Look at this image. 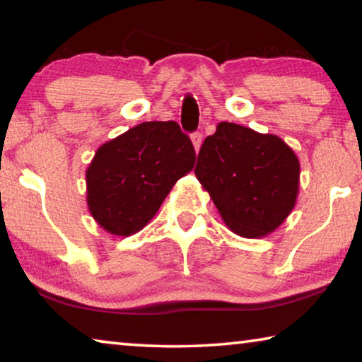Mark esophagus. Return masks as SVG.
I'll use <instances>...</instances> for the list:
<instances>
[{
  "label": "esophagus",
  "mask_w": 362,
  "mask_h": 362,
  "mask_svg": "<svg viewBox=\"0 0 362 362\" xmlns=\"http://www.w3.org/2000/svg\"><path fill=\"white\" fill-rule=\"evenodd\" d=\"M192 142H193L194 150L199 151L201 144H203V134H201V132H193L192 134Z\"/></svg>",
  "instance_id": "esophagus-1"
}]
</instances>
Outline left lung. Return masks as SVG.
<instances>
[{
    "instance_id": "obj_1",
    "label": "left lung",
    "mask_w": 362,
    "mask_h": 362,
    "mask_svg": "<svg viewBox=\"0 0 362 362\" xmlns=\"http://www.w3.org/2000/svg\"><path fill=\"white\" fill-rule=\"evenodd\" d=\"M194 174L230 230L260 238L296 204L300 164L279 137L220 122L201 145Z\"/></svg>"
}]
</instances>
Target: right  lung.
<instances>
[{
	"mask_svg": "<svg viewBox=\"0 0 362 362\" xmlns=\"http://www.w3.org/2000/svg\"><path fill=\"white\" fill-rule=\"evenodd\" d=\"M194 146L175 121H148L97 150L86 173L88 204L102 228L129 236L150 222L174 183L194 166Z\"/></svg>",
	"mask_w": 362,
	"mask_h": 362,
	"instance_id": "obj_1",
	"label": "right lung"
}]
</instances>
